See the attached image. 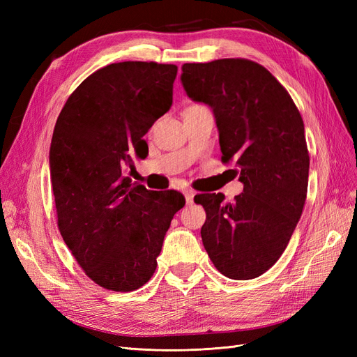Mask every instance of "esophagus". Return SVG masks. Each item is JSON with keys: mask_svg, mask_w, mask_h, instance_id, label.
Instances as JSON below:
<instances>
[{"mask_svg": "<svg viewBox=\"0 0 357 357\" xmlns=\"http://www.w3.org/2000/svg\"><path fill=\"white\" fill-rule=\"evenodd\" d=\"M185 197H186V202L192 204L193 202V197H195V192H193L192 189H186L185 190Z\"/></svg>", "mask_w": 357, "mask_h": 357, "instance_id": "esophagus-1", "label": "esophagus"}]
</instances>
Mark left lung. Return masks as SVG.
Segmentation results:
<instances>
[{"instance_id":"obj_1","label":"left lung","mask_w":357,"mask_h":357,"mask_svg":"<svg viewBox=\"0 0 357 357\" xmlns=\"http://www.w3.org/2000/svg\"><path fill=\"white\" fill-rule=\"evenodd\" d=\"M189 98L213 109L222 162H234L243 192L199 193L207 219L202 244L211 262L232 280L268 271L283 255L304 208L310 156L304 122L274 75L243 58L185 63Z\"/></svg>"}]
</instances>
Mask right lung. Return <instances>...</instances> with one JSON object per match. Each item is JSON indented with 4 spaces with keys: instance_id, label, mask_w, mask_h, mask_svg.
Returning <instances> with one entry per match:
<instances>
[{
    "instance_id": "right-lung-1",
    "label": "right lung",
    "mask_w": 357,
    "mask_h": 357,
    "mask_svg": "<svg viewBox=\"0 0 357 357\" xmlns=\"http://www.w3.org/2000/svg\"><path fill=\"white\" fill-rule=\"evenodd\" d=\"M177 66L126 61L84 79L59 113L49 164L58 228L75 261L104 289L132 291L156 269L177 190L131 183L143 137L172 104Z\"/></svg>"
}]
</instances>
